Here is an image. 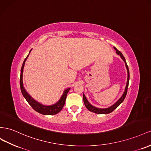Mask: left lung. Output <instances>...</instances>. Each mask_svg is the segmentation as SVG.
<instances>
[{
  "instance_id": "1",
  "label": "left lung",
  "mask_w": 151,
  "mask_h": 151,
  "mask_svg": "<svg viewBox=\"0 0 151 151\" xmlns=\"http://www.w3.org/2000/svg\"><path fill=\"white\" fill-rule=\"evenodd\" d=\"M114 49L116 50V52L117 55H120V56L121 57V58L123 59L124 60V62H125V65H126V68H127V71H128V80H127V83H126V86L125 88V90H124V92L123 93V95H122V96L120 98V99L118 100L116 103H115L113 105H112L111 107H110L109 108H107V109H99V108H96L95 107H94V106L91 105L90 104H89L88 102V101L87 100L86 98L85 95L83 94V101H84V105L86 106V107L89 111L91 112H93L94 113H96V114H109L112 112V111H114V110L119 106L123 101H124L125 97L126 96V94H127V91H128V84H129V68H128V65L127 63H126V60L124 58V56L123 55V54L121 53V52L118 51L117 49L114 47Z\"/></svg>"
}]
</instances>
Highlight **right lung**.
<instances>
[{"instance_id":"add662e5","label":"right lung","mask_w":151,"mask_h":151,"mask_svg":"<svg viewBox=\"0 0 151 151\" xmlns=\"http://www.w3.org/2000/svg\"><path fill=\"white\" fill-rule=\"evenodd\" d=\"M30 51H31V50H30ZM28 55H29V54H28V56L26 57V58L25 59V60H24V62L23 63L22 69H21V74H20L19 83H20V88H21V91L22 93V95L24 96V98L26 99V100L27 101V102L29 104V105L32 107V109L35 110L36 112H37L40 114H43V115L56 114L57 113H58L59 112L62 111V108L63 107L65 103L67 93L69 91V90H70V88H68V89H65V90L64 91L63 94L62 96V97H61L60 100L56 104L52 105H50V106L43 105L42 104L38 103L37 101H36L35 100H34L29 95H28V93L26 91L25 88H24V87H23V68H24V65H25V61L27 59Z\"/></svg>"}]
</instances>
